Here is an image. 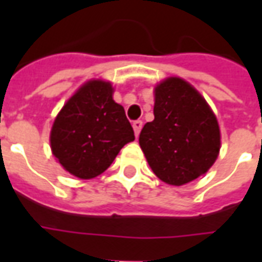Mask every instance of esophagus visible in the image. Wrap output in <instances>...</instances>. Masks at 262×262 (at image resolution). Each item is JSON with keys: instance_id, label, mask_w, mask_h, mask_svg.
I'll use <instances>...</instances> for the list:
<instances>
[{"instance_id": "34e87169", "label": "esophagus", "mask_w": 262, "mask_h": 262, "mask_svg": "<svg viewBox=\"0 0 262 262\" xmlns=\"http://www.w3.org/2000/svg\"><path fill=\"white\" fill-rule=\"evenodd\" d=\"M142 127H143L142 120H135V122H133V130H135L136 137L139 136V133H140V130H142Z\"/></svg>"}]
</instances>
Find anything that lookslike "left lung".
Segmentation results:
<instances>
[{"mask_svg": "<svg viewBox=\"0 0 262 262\" xmlns=\"http://www.w3.org/2000/svg\"><path fill=\"white\" fill-rule=\"evenodd\" d=\"M139 144L161 181L184 185L203 176L220 150V129L205 98L180 77L154 88V120L140 132Z\"/></svg>", "mask_w": 262, "mask_h": 262, "instance_id": "1", "label": "left lung"}]
</instances>
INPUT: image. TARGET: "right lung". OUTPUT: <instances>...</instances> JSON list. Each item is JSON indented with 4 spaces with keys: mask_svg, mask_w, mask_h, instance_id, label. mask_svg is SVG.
I'll use <instances>...</instances> for the list:
<instances>
[{
    "mask_svg": "<svg viewBox=\"0 0 262 262\" xmlns=\"http://www.w3.org/2000/svg\"><path fill=\"white\" fill-rule=\"evenodd\" d=\"M108 81L85 82L66 102L50 132L53 156L66 171L91 180L112 164L120 148L135 140L125 109L112 98Z\"/></svg>",
    "mask_w": 262,
    "mask_h": 262,
    "instance_id": "obj_1",
    "label": "right lung"
}]
</instances>
